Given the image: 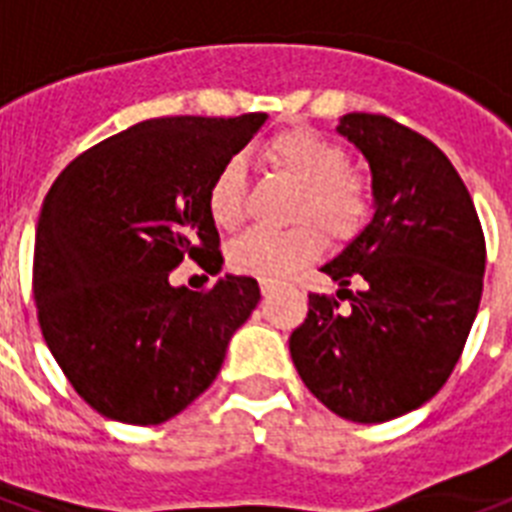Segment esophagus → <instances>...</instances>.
<instances>
[{
	"label": "esophagus",
	"instance_id": "1",
	"mask_svg": "<svg viewBox=\"0 0 512 512\" xmlns=\"http://www.w3.org/2000/svg\"><path fill=\"white\" fill-rule=\"evenodd\" d=\"M273 289H276V283L273 281H260V291H263V296H268V294H273Z\"/></svg>",
	"mask_w": 512,
	"mask_h": 512
}]
</instances>
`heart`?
<instances>
[{
    "instance_id": "b5f03b06",
    "label": "heart",
    "mask_w": 512,
    "mask_h": 512,
    "mask_svg": "<svg viewBox=\"0 0 512 512\" xmlns=\"http://www.w3.org/2000/svg\"><path fill=\"white\" fill-rule=\"evenodd\" d=\"M263 163L273 174L299 184L291 205L289 231L252 229L229 247V268L242 276L281 281L317 260L322 230L333 242H349L367 226L375 210V182L349 163V150L312 127H286L263 145ZM210 221L236 229L247 216V174L239 158H229L213 174L205 195Z\"/></svg>"
}]
</instances>
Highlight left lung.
I'll return each mask as SVG.
<instances>
[{
    "label": "left lung",
    "mask_w": 512,
    "mask_h": 512,
    "mask_svg": "<svg viewBox=\"0 0 512 512\" xmlns=\"http://www.w3.org/2000/svg\"><path fill=\"white\" fill-rule=\"evenodd\" d=\"M338 132L369 161L375 218L322 265L350 307L309 294L289 349L333 414L390 422L427 403L461 359L482 302L487 244L466 184L432 140L385 114H346ZM351 282L360 289L351 292Z\"/></svg>",
    "instance_id": "left-lung-1"
}]
</instances>
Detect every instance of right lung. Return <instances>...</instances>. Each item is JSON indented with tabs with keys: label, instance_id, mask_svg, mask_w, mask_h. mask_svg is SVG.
<instances>
[{
	"label": "right lung",
	"instance_id": "add662e5",
	"mask_svg": "<svg viewBox=\"0 0 512 512\" xmlns=\"http://www.w3.org/2000/svg\"><path fill=\"white\" fill-rule=\"evenodd\" d=\"M268 114L161 117L106 137L57 176L33 249L38 325L98 414L161 424L210 388L234 330L260 302L249 276L169 283L182 260L221 270L205 195Z\"/></svg>",
	"mask_w": 512,
	"mask_h": 512
}]
</instances>
